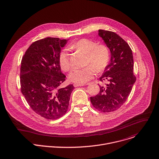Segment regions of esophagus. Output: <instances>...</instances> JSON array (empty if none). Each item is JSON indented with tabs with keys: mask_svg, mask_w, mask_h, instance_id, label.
Wrapping results in <instances>:
<instances>
[{
	"mask_svg": "<svg viewBox=\"0 0 159 159\" xmlns=\"http://www.w3.org/2000/svg\"><path fill=\"white\" fill-rule=\"evenodd\" d=\"M85 85H87V84H77V83H75L74 84V86L75 87H80V86H84Z\"/></svg>",
	"mask_w": 159,
	"mask_h": 159,
	"instance_id": "34e87169",
	"label": "esophagus"
}]
</instances>
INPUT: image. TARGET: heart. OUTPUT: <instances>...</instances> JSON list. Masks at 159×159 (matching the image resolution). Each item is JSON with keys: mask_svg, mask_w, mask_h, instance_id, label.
<instances>
[{"mask_svg": "<svg viewBox=\"0 0 159 159\" xmlns=\"http://www.w3.org/2000/svg\"><path fill=\"white\" fill-rule=\"evenodd\" d=\"M69 47L85 52L88 55L87 66L74 69L69 75L70 79L77 84H85L92 79L97 71L100 72L107 66L110 59V52L105 44H97L95 41L87 39H82L72 42ZM59 61L62 69L69 71L72 64L67 49L61 51Z\"/></svg>", "mask_w": 159, "mask_h": 159, "instance_id": "heart-1", "label": "heart"}]
</instances>
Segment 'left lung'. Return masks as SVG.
Instances as JSON below:
<instances>
[{
    "label": "left lung",
    "mask_w": 159,
    "mask_h": 159,
    "mask_svg": "<svg viewBox=\"0 0 159 159\" xmlns=\"http://www.w3.org/2000/svg\"><path fill=\"white\" fill-rule=\"evenodd\" d=\"M98 35L111 52L110 63L100 77L102 82L108 83L100 86L99 93L90 97V102L98 111L111 112L125 103L136 80L133 72V54L129 44L116 33L98 30Z\"/></svg>",
    "instance_id": "1"
}]
</instances>
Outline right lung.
<instances>
[{"instance_id":"1","label":"right lung","mask_w":159,"mask_h":159,"mask_svg":"<svg viewBox=\"0 0 159 159\" xmlns=\"http://www.w3.org/2000/svg\"><path fill=\"white\" fill-rule=\"evenodd\" d=\"M68 40L47 37L32 43L22 57L20 67L21 92L30 108L50 120L67 111L72 84L60 87L66 80L59 61L61 48Z\"/></svg>"}]
</instances>
